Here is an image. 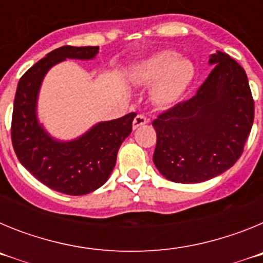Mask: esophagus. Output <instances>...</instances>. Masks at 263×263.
I'll return each instance as SVG.
<instances>
[{
  "label": "esophagus",
  "instance_id": "obj_1",
  "mask_svg": "<svg viewBox=\"0 0 263 263\" xmlns=\"http://www.w3.org/2000/svg\"><path fill=\"white\" fill-rule=\"evenodd\" d=\"M147 122H148L147 117H145L143 115H138L136 118H134V121H133V129L134 130L138 129L139 126H142V125L147 124Z\"/></svg>",
  "mask_w": 263,
  "mask_h": 263
}]
</instances>
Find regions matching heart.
Segmentation results:
<instances>
[{
  "mask_svg": "<svg viewBox=\"0 0 263 263\" xmlns=\"http://www.w3.org/2000/svg\"><path fill=\"white\" fill-rule=\"evenodd\" d=\"M192 63L179 58L175 51L155 52L141 62L132 72V80L139 87L152 88V100L157 106H168L184 93L194 79Z\"/></svg>",
  "mask_w": 263,
  "mask_h": 263,
  "instance_id": "heart-1",
  "label": "heart"
}]
</instances>
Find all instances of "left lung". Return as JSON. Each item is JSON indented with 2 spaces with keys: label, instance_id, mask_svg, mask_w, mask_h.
Returning <instances> with one entry per match:
<instances>
[{
  "label": "left lung",
  "instance_id": "left-lung-1",
  "mask_svg": "<svg viewBox=\"0 0 263 263\" xmlns=\"http://www.w3.org/2000/svg\"><path fill=\"white\" fill-rule=\"evenodd\" d=\"M210 64L194 97L153 121V160L171 182L201 183L231 168L252 130L254 101L243 68L221 51L211 55Z\"/></svg>",
  "mask_w": 263,
  "mask_h": 263
}]
</instances>
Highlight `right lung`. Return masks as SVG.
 I'll return each mask as SVG.
<instances>
[{
	"instance_id": "1",
	"label": "right lung",
	"mask_w": 263,
	"mask_h": 263,
	"mask_svg": "<svg viewBox=\"0 0 263 263\" xmlns=\"http://www.w3.org/2000/svg\"><path fill=\"white\" fill-rule=\"evenodd\" d=\"M99 46H63L35 63L18 83L11 120V142L22 166L39 182L67 195L96 191L110 176L121 143L132 133L136 113L93 125L71 141L53 138L39 122L36 105L42 81L66 59L89 60Z\"/></svg>"
}]
</instances>
